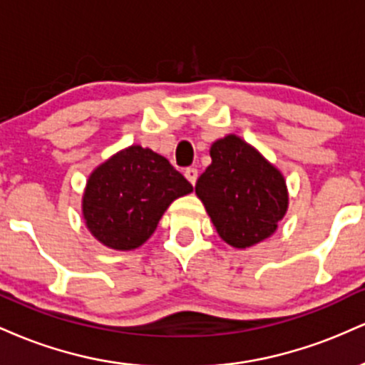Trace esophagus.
<instances>
[{
  "mask_svg": "<svg viewBox=\"0 0 365 365\" xmlns=\"http://www.w3.org/2000/svg\"><path fill=\"white\" fill-rule=\"evenodd\" d=\"M185 178L192 183V185H195V182H197V170L195 168H187L185 170Z\"/></svg>",
  "mask_w": 365,
  "mask_h": 365,
  "instance_id": "esophagus-1",
  "label": "esophagus"
}]
</instances>
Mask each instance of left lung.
Masks as SVG:
<instances>
[{"instance_id": "left-lung-1", "label": "left lung", "mask_w": 365, "mask_h": 365, "mask_svg": "<svg viewBox=\"0 0 365 365\" xmlns=\"http://www.w3.org/2000/svg\"><path fill=\"white\" fill-rule=\"evenodd\" d=\"M211 165L195 183L217 235L235 249L269 238L287 215L288 188L283 173L242 137L212 142Z\"/></svg>"}]
</instances>
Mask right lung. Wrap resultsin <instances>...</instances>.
<instances>
[{
	"label": "right lung",
	"instance_id": "right-lung-1",
	"mask_svg": "<svg viewBox=\"0 0 365 365\" xmlns=\"http://www.w3.org/2000/svg\"><path fill=\"white\" fill-rule=\"evenodd\" d=\"M192 190L168 159L130 145L89 175L82 216L91 235L103 245L133 250L149 240L170 204Z\"/></svg>",
	"mask_w": 365,
	"mask_h": 365
}]
</instances>
